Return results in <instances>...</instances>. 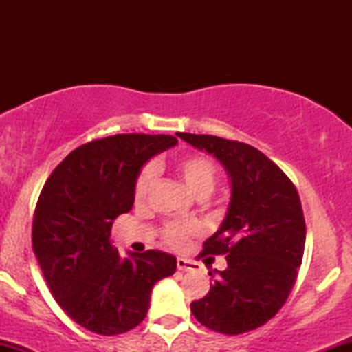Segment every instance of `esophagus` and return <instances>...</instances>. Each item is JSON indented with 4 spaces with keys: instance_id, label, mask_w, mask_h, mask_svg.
I'll return each mask as SVG.
<instances>
[{
    "instance_id": "obj_1",
    "label": "esophagus",
    "mask_w": 352,
    "mask_h": 352,
    "mask_svg": "<svg viewBox=\"0 0 352 352\" xmlns=\"http://www.w3.org/2000/svg\"><path fill=\"white\" fill-rule=\"evenodd\" d=\"M177 268L180 272H197L199 270V263H195L193 260H188V258H177Z\"/></svg>"
}]
</instances>
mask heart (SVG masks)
Returning <instances> with one entry per match:
<instances>
[{"mask_svg":"<svg viewBox=\"0 0 352 352\" xmlns=\"http://www.w3.org/2000/svg\"><path fill=\"white\" fill-rule=\"evenodd\" d=\"M175 173L184 182L187 190L197 199H207L210 193L215 190L218 173L215 165L207 157L201 155H187L182 157L175 162ZM153 185V168H144L139 179L135 182L134 199L137 204H144L151 195ZM197 232V225H167L164 228V238L173 248H180L187 241L190 235Z\"/></svg>","mask_w":352,"mask_h":352,"instance_id":"1","label":"heart"}]
</instances>
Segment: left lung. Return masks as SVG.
<instances>
[{
	"label": "left lung",
	"mask_w": 352,
	"mask_h": 352,
	"mask_svg": "<svg viewBox=\"0 0 352 352\" xmlns=\"http://www.w3.org/2000/svg\"><path fill=\"white\" fill-rule=\"evenodd\" d=\"M225 167L232 197L223 221L201 254H227V270H213L210 292L190 305L197 321L221 334L260 328L292 292L305 253L306 225L293 182L263 152L215 135L179 132Z\"/></svg>",
	"instance_id": "8db88e82"
}]
</instances>
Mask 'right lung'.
I'll return each mask as SVG.
<instances>
[{"label": "right lung", "instance_id": "obj_1", "mask_svg": "<svg viewBox=\"0 0 352 352\" xmlns=\"http://www.w3.org/2000/svg\"><path fill=\"white\" fill-rule=\"evenodd\" d=\"M172 135L119 134L72 151L41 190L33 250L52 296L71 319L114 336L144 321L155 283L175 273L170 253L148 250L122 258L111 245L112 223L134 205L135 182Z\"/></svg>", "mask_w": 352, "mask_h": 352}]
</instances>
